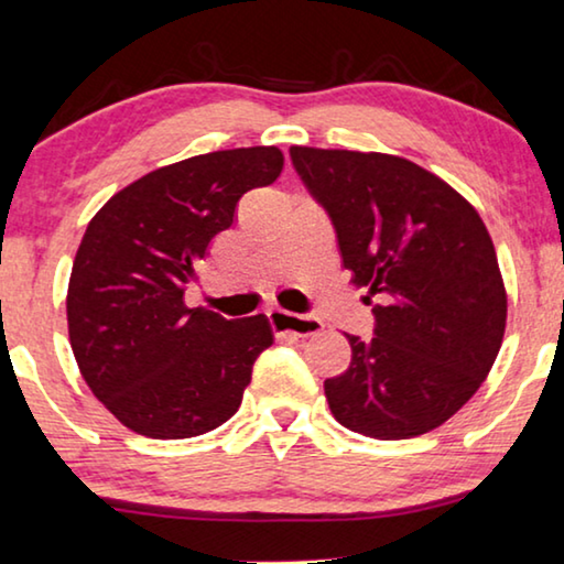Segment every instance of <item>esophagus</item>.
I'll list each match as a JSON object with an SVG mask.
<instances>
[{
	"instance_id": "34e87169",
	"label": "esophagus",
	"mask_w": 564,
	"mask_h": 564,
	"mask_svg": "<svg viewBox=\"0 0 564 564\" xmlns=\"http://www.w3.org/2000/svg\"><path fill=\"white\" fill-rule=\"evenodd\" d=\"M268 319H270V325H273L278 335L312 337V335H319L322 329H325L322 319L312 317V314H294V312H286V310H270Z\"/></svg>"
}]
</instances>
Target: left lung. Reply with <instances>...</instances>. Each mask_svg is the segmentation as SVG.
<instances>
[{"mask_svg": "<svg viewBox=\"0 0 564 564\" xmlns=\"http://www.w3.org/2000/svg\"><path fill=\"white\" fill-rule=\"evenodd\" d=\"M291 162L377 319L371 340L348 335V371L325 381L335 420L381 441L444 425L487 379L506 333L508 296L482 219L402 156L291 147Z\"/></svg>", "mask_w": 564, "mask_h": 564, "instance_id": "8db88e82", "label": "left lung"}]
</instances>
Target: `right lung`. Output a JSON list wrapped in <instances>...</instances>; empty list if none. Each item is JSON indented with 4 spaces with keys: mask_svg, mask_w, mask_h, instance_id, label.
<instances>
[{
    "mask_svg": "<svg viewBox=\"0 0 564 564\" xmlns=\"http://www.w3.org/2000/svg\"><path fill=\"white\" fill-rule=\"evenodd\" d=\"M281 170L275 147L198 154L126 185L87 224L66 294L69 340L87 387L133 433L193 438L242 404L273 345L268 317L224 319L183 296L239 198Z\"/></svg>",
    "mask_w": 564,
    "mask_h": 564,
    "instance_id": "add662e5",
    "label": "right lung"
}]
</instances>
